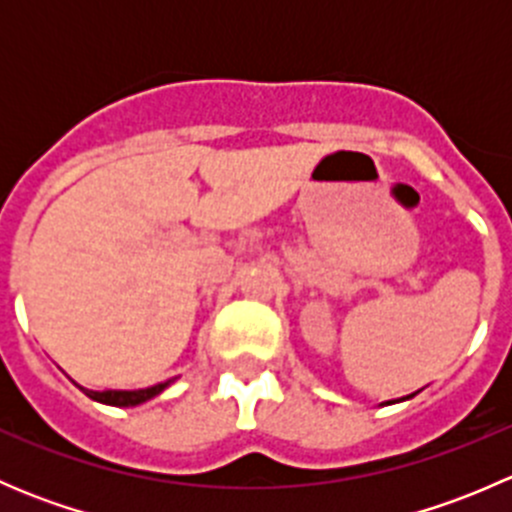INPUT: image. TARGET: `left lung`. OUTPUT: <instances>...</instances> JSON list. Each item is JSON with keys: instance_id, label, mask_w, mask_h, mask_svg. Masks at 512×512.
I'll return each instance as SVG.
<instances>
[{"instance_id": "1", "label": "left lung", "mask_w": 512, "mask_h": 512, "mask_svg": "<svg viewBox=\"0 0 512 512\" xmlns=\"http://www.w3.org/2000/svg\"><path fill=\"white\" fill-rule=\"evenodd\" d=\"M411 396H414V394H411ZM411 396H406V399H411Z\"/></svg>"}]
</instances>
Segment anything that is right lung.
Returning <instances> with one entry per match:
<instances>
[{
  "label": "right lung",
  "mask_w": 512,
  "mask_h": 512,
  "mask_svg": "<svg viewBox=\"0 0 512 512\" xmlns=\"http://www.w3.org/2000/svg\"><path fill=\"white\" fill-rule=\"evenodd\" d=\"M168 384L170 381H163V384L148 386V389H138V391H89V389L84 391L89 399L101 401V404H108V406H138L143 404V401L158 396Z\"/></svg>",
  "instance_id": "add662e5"
}]
</instances>
